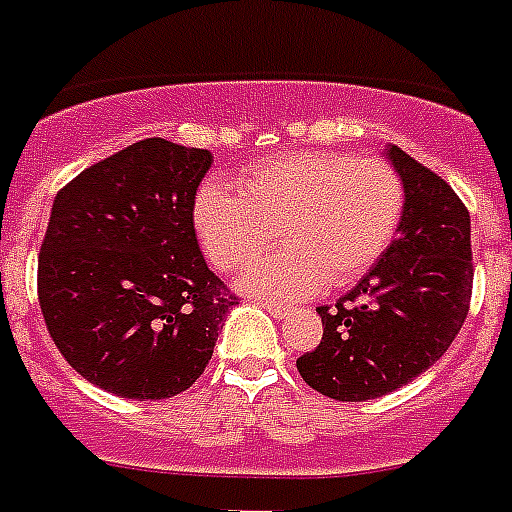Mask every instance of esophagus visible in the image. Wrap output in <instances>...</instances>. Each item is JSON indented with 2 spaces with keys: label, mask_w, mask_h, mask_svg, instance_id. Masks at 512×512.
Listing matches in <instances>:
<instances>
[{
  "label": "esophagus",
  "mask_w": 512,
  "mask_h": 512,
  "mask_svg": "<svg viewBox=\"0 0 512 512\" xmlns=\"http://www.w3.org/2000/svg\"><path fill=\"white\" fill-rule=\"evenodd\" d=\"M264 309H267L272 317H277V320H285L290 314V309H285V306H275V304H264Z\"/></svg>",
  "instance_id": "obj_1"
}]
</instances>
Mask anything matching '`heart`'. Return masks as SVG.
<instances>
[{"label": "heart", "mask_w": 512, "mask_h": 512, "mask_svg": "<svg viewBox=\"0 0 512 512\" xmlns=\"http://www.w3.org/2000/svg\"><path fill=\"white\" fill-rule=\"evenodd\" d=\"M240 192L203 185L192 222L222 272H237L280 240L288 248L259 261L240 285L269 301H296L322 285L365 277L388 251L404 216V179L383 158L298 150L253 166Z\"/></svg>", "instance_id": "obj_1"}]
</instances>
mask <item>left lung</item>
<instances>
[{
	"label": "left lung",
	"instance_id": "1",
	"mask_svg": "<svg viewBox=\"0 0 512 512\" xmlns=\"http://www.w3.org/2000/svg\"><path fill=\"white\" fill-rule=\"evenodd\" d=\"M404 179V216L380 261L335 306H320L322 341L296 359L301 378L338 402L407 386L460 333L473 293L470 214L423 163L388 145Z\"/></svg>",
	"mask_w": 512,
	"mask_h": 512
}]
</instances>
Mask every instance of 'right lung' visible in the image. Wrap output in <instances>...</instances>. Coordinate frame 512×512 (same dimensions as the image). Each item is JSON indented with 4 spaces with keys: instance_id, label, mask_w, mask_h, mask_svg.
Segmentation results:
<instances>
[{
    "instance_id": "add662e5",
    "label": "right lung",
    "mask_w": 512,
    "mask_h": 512,
    "mask_svg": "<svg viewBox=\"0 0 512 512\" xmlns=\"http://www.w3.org/2000/svg\"><path fill=\"white\" fill-rule=\"evenodd\" d=\"M211 153L150 137L57 192L39 306L65 362L124 399H169L203 375L237 298L200 253L192 206Z\"/></svg>"
}]
</instances>
